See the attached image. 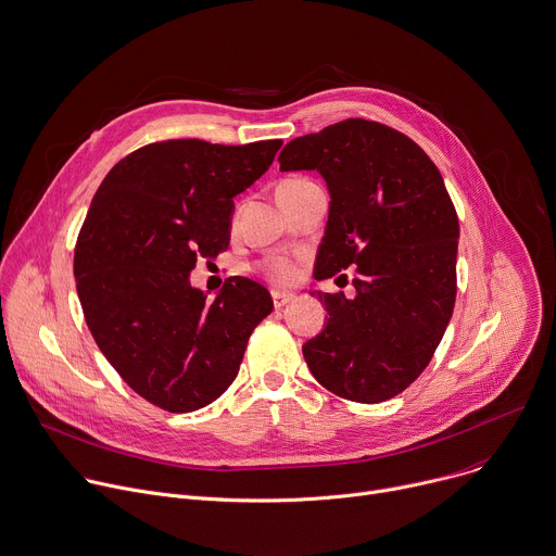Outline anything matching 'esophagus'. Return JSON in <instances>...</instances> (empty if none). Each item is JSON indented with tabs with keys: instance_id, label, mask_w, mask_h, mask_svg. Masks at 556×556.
Listing matches in <instances>:
<instances>
[{
	"instance_id": "esophagus-1",
	"label": "esophagus",
	"mask_w": 556,
	"mask_h": 556,
	"mask_svg": "<svg viewBox=\"0 0 556 556\" xmlns=\"http://www.w3.org/2000/svg\"><path fill=\"white\" fill-rule=\"evenodd\" d=\"M270 296H273V305H275L277 309L283 307V305H288V303L294 299L290 292H279V290H273Z\"/></svg>"
}]
</instances>
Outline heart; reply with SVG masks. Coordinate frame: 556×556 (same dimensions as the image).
Returning <instances> with one entry per match:
<instances>
[{"mask_svg":"<svg viewBox=\"0 0 556 556\" xmlns=\"http://www.w3.org/2000/svg\"><path fill=\"white\" fill-rule=\"evenodd\" d=\"M260 273L277 283V286H288L296 279L299 275V264L292 260V257H286V255H277V257H268L264 262H260Z\"/></svg>","mask_w":556,"mask_h":556,"instance_id":"heart-1","label":"heart"}]
</instances>
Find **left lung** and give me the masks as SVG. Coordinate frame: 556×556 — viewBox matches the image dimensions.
Segmentation results:
<instances>
[{"instance_id": "1", "label": "left lung", "mask_w": 556, "mask_h": 556, "mask_svg": "<svg viewBox=\"0 0 556 556\" xmlns=\"http://www.w3.org/2000/svg\"><path fill=\"white\" fill-rule=\"evenodd\" d=\"M279 169L327 182L314 277L355 268V299L316 292L329 318L303 344L309 371L342 400L387 402L424 374L454 312L460 229L443 176L410 137L359 117L292 139Z\"/></svg>"}]
</instances>
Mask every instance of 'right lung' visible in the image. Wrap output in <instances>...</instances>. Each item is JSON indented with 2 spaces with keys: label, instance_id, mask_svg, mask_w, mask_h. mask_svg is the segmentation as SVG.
<instances>
[{
  "label": "right lung",
  "instance_id": "1",
  "mask_svg": "<svg viewBox=\"0 0 556 556\" xmlns=\"http://www.w3.org/2000/svg\"><path fill=\"white\" fill-rule=\"evenodd\" d=\"M281 143L154 141L117 161L91 201L74 251L83 314L119 378L161 410L218 400L273 312L268 290L247 277L227 279L207 301L190 273L227 251L233 197Z\"/></svg>",
  "mask_w": 556,
  "mask_h": 556
}]
</instances>
